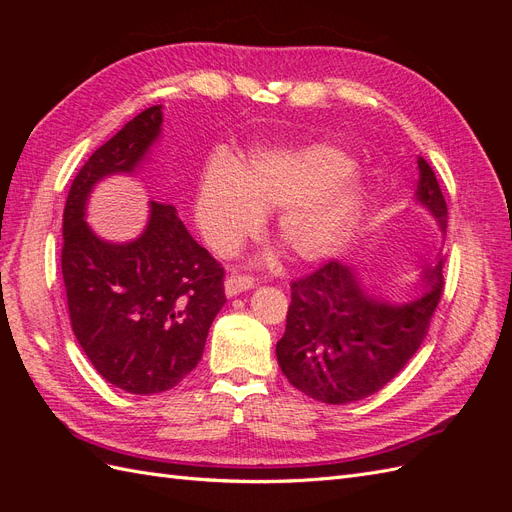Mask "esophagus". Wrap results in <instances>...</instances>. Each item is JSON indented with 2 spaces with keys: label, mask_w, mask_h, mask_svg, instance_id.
Masks as SVG:
<instances>
[{
  "label": "esophagus",
  "mask_w": 512,
  "mask_h": 512,
  "mask_svg": "<svg viewBox=\"0 0 512 512\" xmlns=\"http://www.w3.org/2000/svg\"><path fill=\"white\" fill-rule=\"evenodd\" d=\"M252 288H254V280H252V277H247V275H235V273H232L230 277H226V282H224L226 297H237L239 292L252 290Z\"/></svg>",
  "instance_id": "esophagus-1"
}]
</instances>
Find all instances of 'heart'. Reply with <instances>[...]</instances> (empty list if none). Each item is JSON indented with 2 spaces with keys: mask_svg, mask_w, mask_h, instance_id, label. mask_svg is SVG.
Wrapping results in <instances>:
<instances>
[{
  "mask_svg": "<svg viewBox=\"0 0 512 512\" xmlns=\"http://www.w3.org/2000/svg\"><path fill=\"white\" fill-rule=\"evenodd\" d=\"M352 168V158L331 145L258 151L239 173L218 160L200 175L196 226L215 254L232 256L258 232L260 211L282 209L275 239L290 258H327L361 218L365 194Z\"/></svg>",
  "mask_w": 512,
  "mask_h": 512,
  "instance_id": "obj_1",
  "label": "heart"
}]
</instances>
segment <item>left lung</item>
<instances>
[{"instance_id":"1","label":"left lung","mask_w":512,"mask_h":512,"mask_svg":"<svg viewBox=\"0 0 512 512\" xmlns=\"http://www.w3.org/2000/svg\"><path fill=\"white\" fill-rule=\"evenodd\" d=\"M414 203L446 235V200L423 158ZM414 286V297L389 301L369 292L359 271L342 260L292 282L286 333L275 348L288 382L324 404H350L378 393L423 344L444 288L442 258L423 267Z\"/></svg>"}]
</instances>
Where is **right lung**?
I'll return each mask as SVG.
<instances>
[{
  "instance_id": "add662e5",
  "label": "right lung",
  "mask_w": 512,
  "mask_h": 512,
  "mask_svg": "<svg viewBox=\"0 0 512 512\" xmlns=\"http://www.w3.org/2000/svg\"><path fill=\"white\" fill-rule=\"evenodd\" d=\"M164 106H151L106 141L74 177L64 209V273L72 331L98 374L153 395L198 365L226 303L224 269L198 245L173 205L149 203L138 237L106 241L87 224L96 185L134 175L160 141Z\"/></svg>"
}]
</instances>
